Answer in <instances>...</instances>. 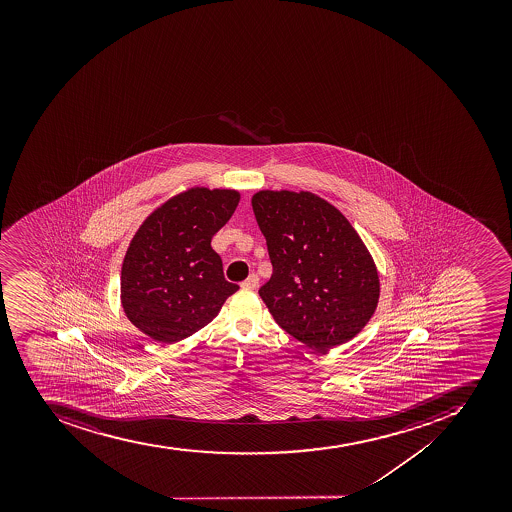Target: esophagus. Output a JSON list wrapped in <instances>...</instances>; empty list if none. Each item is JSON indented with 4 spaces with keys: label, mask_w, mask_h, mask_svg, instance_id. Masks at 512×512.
I'll return each mask as SVG.
<instances>
[{
    "label": "esophagus",
    "mask_w": 512,
    "mask_h": 512,
    "mask_svg": "<svg viewBox=\"0 0 512 512\" xmlns=\"http://www.w3.org/2000/svg\"><path fill=\"white\" fill-rule=\"evenodd\" d=\"M240 286H242L244 290H255V288L258 286V276L250 275L247 280H244L242 283H240Z\"/></svg>",
    "instance_id": "obj_1"
}]
</instances>
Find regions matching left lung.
Segmentation results:
<instances>
[{"instance_id": "obj_1", "label": "left lung", "mask_w": 512, "mask_h": 512, "mask_svg": "<svg viewBox=\"0 0 512 512\" xmlns=\"http://www.w3.org/2000/svg\"><path fill=\"white\" fill-rule=\"evenodd\" d=\"M272 278L258 290L276 324L314 350L353 339L380 296L375 263L339 209L301 191H258Z\"/></svg>"}]
</instances>
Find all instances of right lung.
Returning <instances> with one entry per match:
<instances>
[{
    "mask_svg": "<svg viewBox=\"0 0 512 512\" xmlns=\"http://www.w3.org/2000/svg\"><path fill=\"white\" fill-rule=\"evenodd\" d=\"M234 190H191L155 209L131 240L121 272L129 321L152 339L173 344L203 329L239 290L222 272L214 234L231 219Z\"/></svg>",
    "mask_w": 512,
    "mask_h": 512,
    "instance_id": "right-lung-1",
    "label": "right lung"
}]
</instances>
